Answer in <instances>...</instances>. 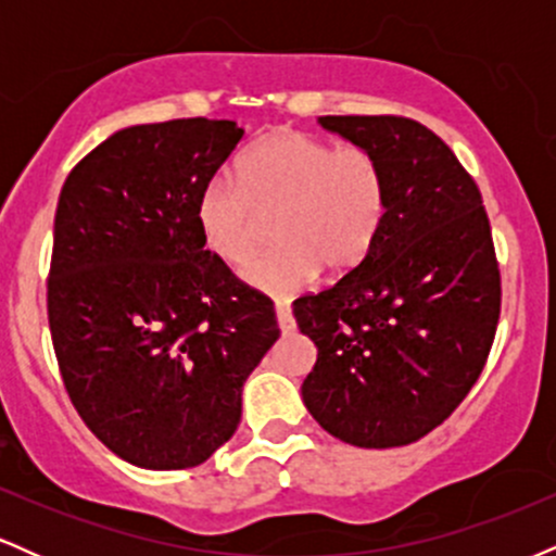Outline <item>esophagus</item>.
<instances>
[{
    "instance_id": "1",
    "label": "esophagus",
    "mask_w": 556,
    "mask_h": 556,
    "mask_svg": "<svg viewBox=\"0 0 556 556\" xmlns=\"http://www.w3.org/2000/svg\"><path fill=\"white\" fill-rule=\"evenodd\" d=\"M277 321H279V329H282V334H290V331L295 329V318H292L290 303L282 298L277 300Z\"/></svg>"
}]
</instances>
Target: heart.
<instances>
[{"label": "heart", "mask_w": 556, "mask_h": 556, "mask_svg": "<svg viewBox=\"0 0 556 556\" xmlns=\"http://www.w3.org/2000/svg\"><path fill=\"white\" fill-rule=\"evenodd\" d=\"M277 222L282 240L242 269L261 290L287 295L316 277L350 271L387 219V177L363 146H334L308 132L261 136L238 162V182L214 180L198 198V232L208 251L240 264Z\"/></svg>", "instance_id": "obj_1"}]
</instances>
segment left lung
I'll return each instance as SVG.
<instances>
[{
  "mask_svg": "<svg viewBox=\"0 0 556 556\" xmlns=\"http://www.w3.org/2000/svg\"><path fill=\"white\" fill-rule=\"evenodd\" d=\"M363 146L387 177V219L368 256L292 314L318 358L303 402L353 446L418 442L452 416L486 366L500 266L473 177L416 119L318 117Z\"/></svg>",
  "mask_w": 556,
  "mask_h": 556,
  "instance_id": "1",
  "label": "left lung"
}]
</instances>
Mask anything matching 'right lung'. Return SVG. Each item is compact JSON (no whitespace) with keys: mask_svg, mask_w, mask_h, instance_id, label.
Returning <instances> with one entry per match:
<instances>
[{"mask_svg":"<svg viewBox=\"0 0 556 556\" xmlns=\"http://www.w3.org/2000/svg\"><path fill=\"white\" fill-rule=\"evenodd\" d=\"M242 132L206 117L125 127L62 185L47 290L56 363L88 429L138 468L206 463L279 337L271 300L203 248L195 222Z\"/></svg>","mask_w":556,"mask_h":556,"instance_id":"obj_1","label":"right lung"}]
</instances>
